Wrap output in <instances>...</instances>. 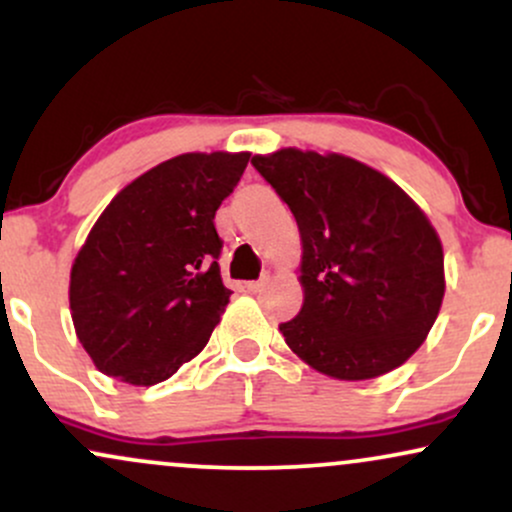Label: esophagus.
Here are the masks:
<instances>
[{
	"mask_svg": "<svg viewBox=\"0 0 512 512\" xmlns=\"http://www.w3.org/2000/svg\"><path fill=\"white\" fill-rule=\"evenodd\" d=\"M264 284H267V276H264V279H257V281H245V291L257 293V291H262Z\"/></svg>",
	"mask_w": 512,
	"mask_h": 512,
	"instance_id": "1",
	"label": "esophagus"
}]
</instances>
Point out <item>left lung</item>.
<instances>
[{"label":"left lung","instance_id":"8db88e82","mask_svg":"<svg viewBox=\"0 0 512 512\" xmlns=\"http://www.w3.org/2000/svg\"><path fill=\"white\" fill-rule=\"evenodd\" d=\"M252 166L289 204L303 308L279 330L337 380L390 373L424 344L445 293L443 245L402 187L349 156L281 149Z\"/></svg>","mask_w":512,"mask_h":512}]
</instances>
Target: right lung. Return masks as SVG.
I'll return each instance as SVG.
<instances>
[{
  "label": "right lung",
  "instance_id": "obj_1",
  "mask_svg": "<svg viewBox=\"0 0 512 512\" xmlns=\"http://www.w3.org/2000/svg\"><path fill=\"white\" fill-rule=\"evenodd\" d=\"M250 154H182L117 192L72 264L69 308L96 368L156 385L209 342L223 286L216 209Z\"/></svg>",
  "mask_w": 512,
  "mask_h": 512
}]
</instances>
